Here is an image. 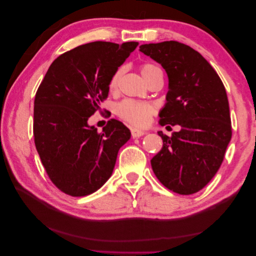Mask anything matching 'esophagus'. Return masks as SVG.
I'll list each match as a JSON object with an SVG mask.
<instances>
[{"label": "esophagus", "mask_w": 256, "mask_h": 256, "mask_svg": "<svg viewBox=\"0 0 256 256\" xmlns=\"http://www.w3.org/2000/svg\"><path fill=\"white\" fill-rule=\"evenodd\" d=\"M130 131H131V136H132L134 138H140V136L145 134V131L136 129V128H131Z\"/></svg>", "instance_id": "1"}]
</instances>
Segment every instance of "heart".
Wrapping results in <instances>:
<instances>
[{
	"instance_id": "b5f03b06",
	"label": "heart",
	"mask_w": 256,
	"mask_h": 256,
	"mask_svg": "<svg viewBox=\"0 0 256 256\" xmlns=\"http://www.w3.org/2000/svg\"><path fill=\"white\" fill-rule=\"evenodd\" d=\"M158 67L150 63H145L141 65V72L146 82L150 76L158 70ZM122 72V68H118L109 81L110 92L118 90L120 78ZM156 113V106L150 102H136L134 99H124L116 106V114L122 120H125L136 127H145L150 122L152 116Z\"/></svg>"
}]
</instances>
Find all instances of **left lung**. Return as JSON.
Returning a JSON list of instances; mask_svg holds the SVG:
<instances>
[{"instance_id": "8db88e82", "label": "left lung", "mask_w": 256, "mask_h": 256, "mask_svg": "<svg viewBox=\"0 0 256 256\" xmlns=\"http://www.w3.org/2000/svg\"><path fill=\"white\" fill-rule=\"evenodd\" d=\"M140 51L166 69V104L161 126L180 125L152 160L159 182L178 194H193L212 180L232 138L226 88L212 65L189 46L170 40L140 46ZM170 127V126H168Z\"/></svg>"}]
</instances>
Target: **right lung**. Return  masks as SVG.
<instances>
[{"label":"right lung","instance_id":"1","mask_svg":"<svg viewBox=\"0 0 256 256\" xmlns=\"http://www.w3.org/2000/svg\"><path fill=\"white\" fill-rule=\"evenodd\" d=\"M138 42H94L53 60L34 102V141L51 182L72 196H84L109 180L130 130L114 118L102 132L90 116L109 94L112 74Z\"/></svg>","mask_w":256,"mask_h":256}]
</instances>
